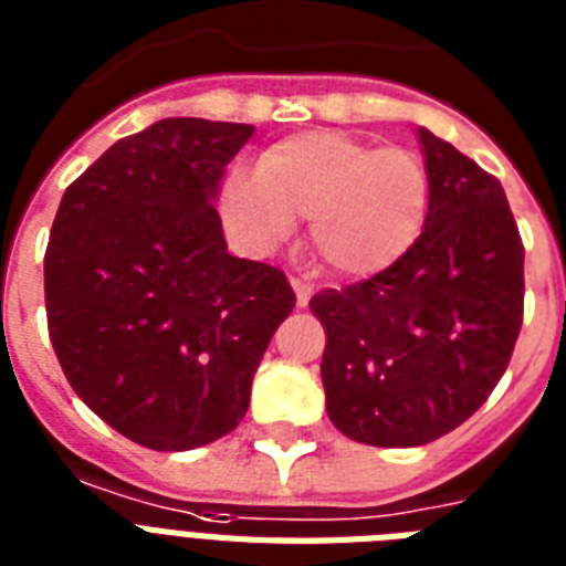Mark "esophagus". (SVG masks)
<instances>
[{"label": "esophagus", "instance_id": "obj_1", "mask_svg": "<svg viewBox=\"0 0 566 566\" xmlns=\"http://www.w3.org/2000/svg\"><path fill=\"white\" fill-rule=\"evenodd\" d=\"M291 284H293V291H296V305H300V308H305L311 300V293H314V287H311L305 279H296V275L291 279Z\"/></svg>", "mask_w": 566, "mask_h": 566}]
</instances>
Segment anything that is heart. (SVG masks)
Here are the masks:
<instances>
[{
  "mask_svg": "<svg viewBox=\"0 0 566 566\" xmlns=\"http://www.w3.org/2000/svg\"><path fill=\"white\" fill-rule=\"evenodd\" d=\"M220 205L247 249L275 247L305 217L311 252L332 273L370 275L402 258L422 231L429 170L413 149L319 128L264 149L258 172H231Z\"/></svg>",
  "mask_w": 566,
  "mask_h": 566,
  "instance_id": "b5f03b06",
  "label": "heart"
}]
</instances>
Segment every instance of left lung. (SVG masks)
I'll list each match as a JSON object with an SVG mask.
<instances>
[{"label":"left lung","mask_w":566,"mask_h":566,"mask_svg":"<svg viewBox=\"0 0 566 566\" xmlns=\"http://www.w3.org/2000/svg\"><path fill=\"white\" fill-rule=\"evenodd\" d=\"M429 170L420 238L381 273L319 291L326 411L346 438L422 447L473 417L523 326V240L505 190L452 144L417 132Z\"/></svg>","instance_id":"left-lung-1"}]
</instances>
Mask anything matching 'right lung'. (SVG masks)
Listing matches in <instances>:
<instances>
[{"instance_id": "obj_1", "label": "right lung", "mask_w": 566, "mask_h": 566, "mask_svg": "<svg viewBox=\"0 0 566 566\" xmlns=\"http://www.w3.org/2000/svg\"><path fill=\"white\" fill-rule=\"evenodd\" d=\"M252 132L158 119L57 205L43 258L49 340L82 402L140 447L185 452L229 434L296 305L279 266L229 255L213 208Z\"/></svg>"}]
</instances>
